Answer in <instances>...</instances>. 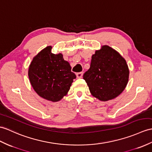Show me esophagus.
<instances>
[{"instance_id":"34e87169","label":"esophagus","mask_w":152,"mask_h":152,"mask_svg":"<svg viewBox=\"0 0 152 152\" xmlns=\"http://www.w3.org/2000/svg\"><path fill=\"white\" fill-rule=\"evenodd\" d=\"M83 72H77L76 74V76L77 78H81V77H82V76H83Z\"/></svg>"}]
</instances>
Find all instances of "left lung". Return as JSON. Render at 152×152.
Returning a JSON list of instances; mask_svg holds the SVG:
<instances>
[{"label": "left lung", "mask_w": 152, "mask_h": 152, "mask_svg": "<svg viewBox=\"0 0 152 152\" xmlns=\"http://www.w3.org/2000/svg\"><path fill=\"white\" fill-rule=\"evenodd\" d=\"M83 77L93 96L105 102L114 99L124 90L129 69L121 54L105 45L92 56L90 68Z\"/></svg>", "instance_id": "left-lung-1"}]
</instances>
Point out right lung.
Instances as JSON below:
<instances>
[{"instance_id":"obj_1","label":"right lung","mask_w":152,"mask_h":152,"mask_svg":"<svg viewBox=\"0 0 152 152\" xmlns=\"http://www.w3.org/2000/svg\"><path fill=\"white\" fill-rule=\"evenodd\" d=\"M52 47H46L34 57L28 76L36 92L42 98L58 102L70 89L76 75L61 54H52Z\"/></svg>"}]
</instances>
